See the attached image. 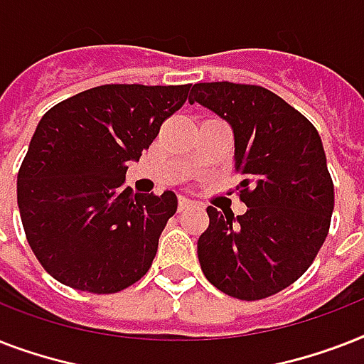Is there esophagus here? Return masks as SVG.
<instances>
[{
	"mask_svg": "<svg viewBox=\"0 0 364 364\" xmlns=\"http://www.w3.org/2000/svg\"><path fill=\"white\" fill-rule=\"evenodd\" d=\"M179 211H185V210H188V208H194V202L191 198H187V196H179Z\"/></svg>",
	"mask_w": 364,
	"mask_h": 364,
	"instance_id": "obj_1",
	"label": "esophagus"
}]
</instances>
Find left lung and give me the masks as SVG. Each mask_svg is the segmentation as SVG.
I'll return each instance as SVG.
<instances>
[{
  "mask_svg": "<svg viewBox=\"0 0 364 364\" xmlns=\"http://www.w3.org/2000/svg\"><path fill=\"white\" fill-rule=\"evenodd\" d=\"M198 102L234 132V168L243 176V215L208 208L198 238L204 276L228 296L260 300L304 274L327 238L334 185L316 126L257 85L198 82Z\"/></svg>",
  "mask_w": 364,
  "mask_h": 364,
  "instance_id": "8db88e82",
  "label": "left lung"
}]
</instances>
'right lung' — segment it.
<instances>
[{
	"mask_svg": "<svg viewBox=\"0 0 364 364\" xmlns=\"http://www.w3.org/2000/svg\"><path fill=\"white\" fill-rule=\"evenodd\" d=\"M188 90L102 85L43 115L18 170L16 198L31 251L54 279L109 294L147 274L177 196L134 194L126 170Z\"/></svg>",
	"mask_w": 364,
	"mask_h": 364,
	"instance_id": "add662e5",
	"label": "right lung"
}]
</instances>
